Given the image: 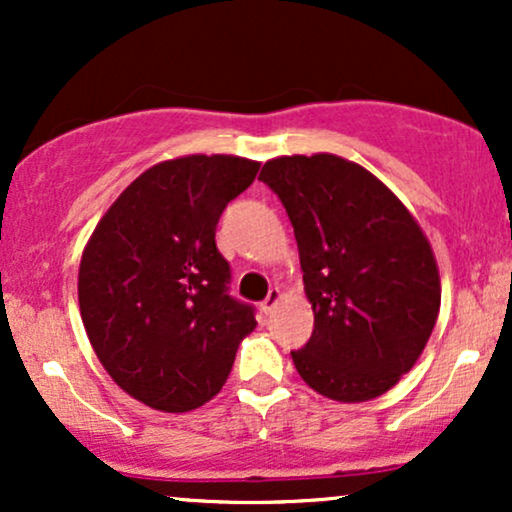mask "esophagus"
<instances>
[{
    "label": "esophagus",
    "mask_w": 512,
    "mask_h": 512,
    "mask_svg": "<svg viewBox=\"0 0 512 512\" xmlns=\"http://www.w3.org/2000/svg\"><path fill=\"white\" fill-rule=\"evenodd\" d=\"M279 301H281V291L276 289V286H272V289H269V293H267V298L262 301V313L272 315L276 305H279Z\"/></svg>",
    "instance_id": "esophagus-1"
}]
</instances>
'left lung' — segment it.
<instances>
[{"instance_id":"obj_1","label":"left lung","mask_w":512,"mask_h":512,"mask_svg":"<svg viewBox=\"0 0 512 512\" xmlns=\"http://www.w3.org/2000/svg\"><path fill=\"white\" fill-rule=\"evenodd\" d=\"M260 180L284 204L315 330L298 375L337 402H368L409 373L440 310L431 245L390 190L332 154L281 156Z\"/></svg>"}]
</instances>
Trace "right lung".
I'll use <instances>...</instances> for the list:
<instances>
[{"label": "right lung", "mask_w": 512, "mask_h": 512, "mask_svg": "<svg viewBox=\"0 0 512 512\" xmlns=\"http://www.w3.org/2000/svg\"><path fill=\"white\" fill-rule=\"evenodd\" d=\"M257 170L221 154L156 163L88 240L81 320L110 378L146 407L180 414L219 395L240 339L255 330V308L228 293L216 223Z\"/></svg>", "instance_id": "obj_1"}]
</instances>
